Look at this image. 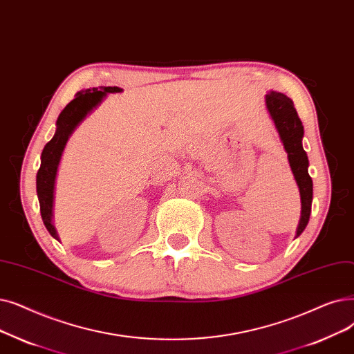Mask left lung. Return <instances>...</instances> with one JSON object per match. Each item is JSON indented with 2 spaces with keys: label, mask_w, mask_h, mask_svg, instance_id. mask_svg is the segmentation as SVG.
Instances as JSON below:
<instances>
[{
  "label": "left lung",
  "mask_w": 354,
  "mask_h": 354,
  "mask_svg": "<svg viewBox=\"0 0 354 354\" xmlns=\"http://www.w3.org/2000/svg\"><path fill=\"white\" fill-rule=\"evenodd\" d=\"M266 105L283 142L285 150L288 153L289 165L292 172H294L301 194L302 212L297 232L298 237L310 221L313 204V179L308 174V156H306V153L302 147L304 126L301 118L298 117L294 102H292V100L286 95L281 94V92H270V94H268Z\"/></svg>",
  "instance_id": "8db88e82"
}]
</instances>
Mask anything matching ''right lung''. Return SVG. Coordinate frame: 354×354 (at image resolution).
<instances>
[{
    "instance_id": "add662e5",
    "label": "right lung",
    "mask_w": 354,
    "mask_h": 354,
    "mask_svg": "<svg viewBox=\"0 0 354 354\" xmlns=\"http://www.w3.org/2000/svg\"><path fill=\"white\" fill-rule=\"evenodd\" d=\"M92 88L85 89L84 92H78L76 98L72 100L62 113L59 114V118L56 121V133L53 139L44 146L41 151V165L37 172V196L40 203V214L43 223L48 228V232L57 239L56 230L52 224V207H53V188H55V178L57 165L62 156V151L65 149V145L69 139V136L75 130V127L85 118V115L94 109L98 102L105 97V94L110 92H120L121 89L118 86H105V88Z\"/></svg>"
}]
</instances>
